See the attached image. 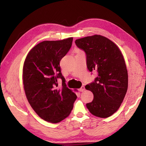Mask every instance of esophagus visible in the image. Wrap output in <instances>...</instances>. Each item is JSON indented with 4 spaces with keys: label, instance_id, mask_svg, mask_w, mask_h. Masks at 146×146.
I'll return each mask as SVG.
<instances>
[{
    "label": "esophagus",
    "instance_id": "obj_1",
    "mask_svg": "<svg viewBox=\"0 0 146 146\" xmlns=\"http://www.w3.org/2000/svg\"><path fill=\"white\" fill-rule=\"evenodd\" d=\"M85 86H82L80 88V89H78V91H80V92H83V91H85Z\"/></svg>",
    "mask_w": 146,
    "mask_h": 146
}]
</instances>
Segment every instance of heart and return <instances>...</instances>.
Segmentation results:
<instances>
[{"instance_id": "1", "label": "heart", "mask_w": 146, "mask_h": 146, "mask_svg": "<svg viewBox=\"0 0 146 146\" xmlns=\"http://www.w3.org/2000/svg\"><path fill=\"white\" fill-rule=\"evenodd\" d=\"M76 51L77 52H77H81L80 50L78 49V48H76Z\"/></svg>"}]
</instances>
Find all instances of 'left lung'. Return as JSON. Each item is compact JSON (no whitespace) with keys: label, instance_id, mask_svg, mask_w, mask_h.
<instances>
[{"label":"left lung","instance_id":"left-lung-1","mask_svg":"<svg viewBox=\"0 0 146 146\" xmlns=\"http://www.w3.org/2000/svg\"><path fill=\"white\" fill-rule=\"evenodd\" d=\"M86 54L87 68L98 71L94 82L85 88L94 95L86 107L94 116L106 118L117 111L128 88V72L123 55L115 43L99 35L76 39Z\"/></svg>","mask_w":146,"mask_h":146}]
</instances>
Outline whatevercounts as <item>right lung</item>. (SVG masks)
Here are the masks:
<instances>
[{
  "label": "right lung",
  "mask_w": 146,
  "mask_h": 146,
  "mask_svg": "<svg viewBox=\"0 0 146 146\" xmlns=\"http://www.w3.org/2000/svg\"><path fill=\"white\" fill-rule=\"evenodd\" d=\"M73 38L44 41L31 49L23 69L24 89L29 103L43 120L58 123L69 116L77 96L66 87L60 63L69 50ZM62 86L58 87L57 79Z\"/></svg>",
  "instance_id": "right-lung-1"
}]
</instances>
